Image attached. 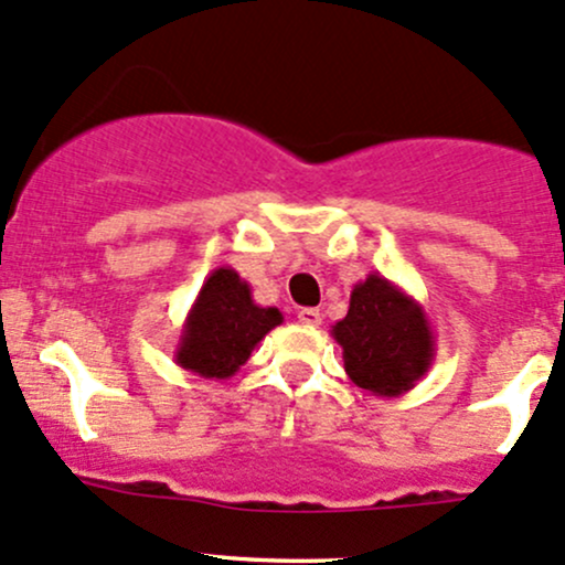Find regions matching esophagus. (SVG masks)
I'll list each match as a JSON object with an SVG mask.
<instances>
[{"instance_id":"esophagus-1","label":"esophagus","mask_w":565,"mask_h":565,"mask_svg":"<svg viewBox=\"0 0 565 565\" xmlns=\"http://www.w3.org/2000/svg\"><path fill=\"white\" fill-rule=\"evenodd\" d=\"M297 321L306 327H319L321 324V313L316 311V308H302L300 313H297Z\"/></svg>"}]
</instances>
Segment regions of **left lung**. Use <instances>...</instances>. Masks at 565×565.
Segmentation results:
<instances>
[{"label": "left lung", "mask_w": 565, "mask_h": 565, "mask_svg": "<svg viewBox=\"0 0 565 565\" xmlns=\"http://www.w3.org/2000/svg\"><path fill=\"white\" fill-rule=\"evenodd\" d=\"M332 338L343 349L345 373L375 396H399L429 373L437 340L429 316L405 289L370 273L353 284L345 319Z\"/></svg>", "instance_id": "8db88e82"}]
</instances>
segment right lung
I'll return each mask as SVG.
<instances>
[{
  "label": "right lung",
  "instance_id": "obj_1",
  "mask_svg": "<svg viewBox=\"0 0 565 565\" xmlns=\"http://www.w3.org/2000/svg\"><path fill=\"white\" fill-rule=\"evenodd\" d=\"M281 321L278 308L257 306L238 270L222 265L203 281L192 302L173 362L201 377L227 381L241 364L249 362L254 345Z\"/></svg>",
  "mask_w": 565,
  "mask_h": 565
}]
</instances>
